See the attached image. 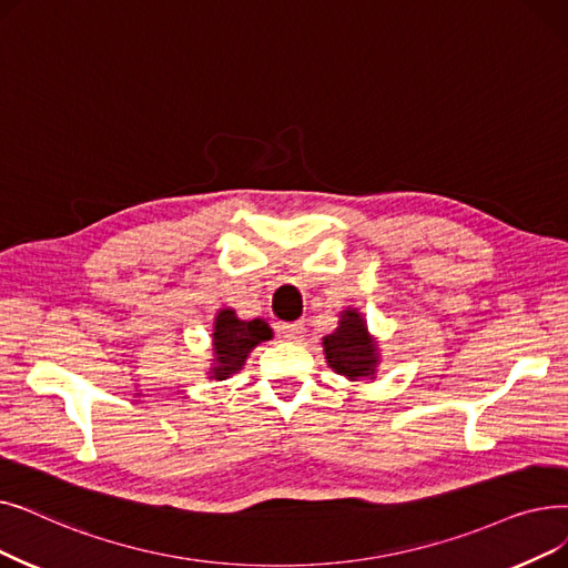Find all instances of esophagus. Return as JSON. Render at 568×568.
Returning <instances> with one entry per match:
<instances>
[{"label":"esophagus","mask_w":568,"mask_h":568,"mask_svg":"<svg viewBox=\"0 0 568 568\" xmlns=\"http://www.w3.org/2000/svg\"><path fill=\"white\" fill-rule=\"evenodd\" d=\"M278 332H281L285 338H290V341H297V338L304 336L306 327H304L302 320H294V323H281V325H278Z\"/></svg>","instance_id":"obj_1"}]
</instances>
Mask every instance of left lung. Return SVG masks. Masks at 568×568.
<instances>
[{"label":"left lung","instance_id":"obj_1","mask_svg":"<svg viewBox=\"0 0 568 568\" xmlns=\"http://www.w3.org/2000/svg\"><path fill=\"white\" fill-rule=\"evenodd\" d=\"M325 355L336 374L357 381L372 376L376 368L374 341L366 334V325L357 311H345L341 315L338 329L325 336Z\"/></svg>","mask_w":568,"mask_h":568}]
</instances>
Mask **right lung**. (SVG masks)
Returning a JSON list of instances; mask_svg holds the SVG:
<instances>
[{
  "label": "right lung",
  "mask_w": 568,
  "mask_h": 568,
  "mask_svg": "<svg viewBox=\"0 0 568 568\" xmlns=\"http://www.w3.org/2000/svg\"><path fill=\"white\" fill-rule=\"evenodd\" d=\"M271 329L264 320H251L243 323L234 315V311H220L213 329V351H215V366L213 374L217 381L236 374L243 366L245 357L255 348L257 343L268 341Z\"/></svg>",
  "instance_id": "1"
}]
</instances>
